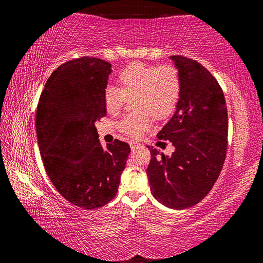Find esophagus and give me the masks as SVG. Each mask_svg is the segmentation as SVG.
<instances>
[{
    "label": "esophagus",
    "mask_w": 263,
    "mask_h": 263,
    "mask_svg": "<svg viewBox=\"0 0 263 263\" xmlns=\"http://www.w3.org/2000/svg\"><path fill=\"white\" fill-rule=\"evenodd\" d=\"M139 146H140V142L135 141V140H131V141H130V147H131L132 151L138 148V147H139Z\"/></svg>",
    "instance_id": "obj_1"
}]
</instances>
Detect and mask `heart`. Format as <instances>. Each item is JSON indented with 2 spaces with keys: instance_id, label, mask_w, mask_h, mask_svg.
I'll list each match as a JSON object with an SVG mask.
<instances>
[{
  "instance_id": "obj_1",
  "label": "heart",
  "mask_w": 263,
  "mask_h": 263,
  "mask_svg": "<svg viewBox=\"0 0 263 263\" xmlns=\"http://www.w3.org/2000/svg\"><path fill=\"white\" fill-rule=\"evenodd\" d=\"M121 90L109 87L104 91V106L110 115H118L126 99L133 100V110L140 112L124 117L118 128L125 135L139 137L149 125V115L164 118L174 109L181 90L180 72L175 66L132 64L118 74Z\"/></svg>"
}]
</instances>
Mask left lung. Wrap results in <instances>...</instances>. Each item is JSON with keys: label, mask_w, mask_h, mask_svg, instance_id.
Segmentation results:
<instances>
[{"label": "left lung", "mask_w": 263, "mask_h": 263, "mask_svg": "<svg viewBox=\"0 0 263 263\" xmlns=\"http://www.w3.org/2000/svg\"><path fill=\"white\" fill-rule=\"evenodd\" d=\"M181 77L176 111L162 130L175 151L166 157L148 146L151 193L163 205L183 210L202 201L219 176L228 151V108L215 77L196 60L173 55ZM159 147L166 145L159 141Z\"/></svg>", "instance_id": "left-lung-1"}]
</instances>
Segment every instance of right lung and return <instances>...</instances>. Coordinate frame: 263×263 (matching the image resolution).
<instances>
[{
	"label": "right lung",
	"instance_id": "1",
	"mask_svg": "<svg viewBox=\"0 0 263 263\" xmlns=\"http://www.w3.org/2000/svg\"><path fill=\"white\" fill-rule=\"evenodd\" d=\"M111 64L82 57L60 65L48 78L35 115L44 167L62 197L94 210L118 191L130 146L116 139L102 147L95 122L106 116L104 91Z\"/></svg>",
	"mask_w": 263,
	"mask_h": 263
}]
</instances>
